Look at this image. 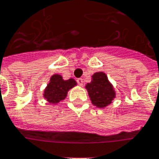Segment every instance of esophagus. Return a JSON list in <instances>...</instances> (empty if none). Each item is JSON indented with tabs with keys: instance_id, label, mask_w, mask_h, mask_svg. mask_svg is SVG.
<instances>
[{
	"instance_id": "obj_1",
	"label": "esophagus",
	"mask_w": 159,
	"mask_h": 159,
	"mask_svg": "<svg viewBox=\"0 0 159 159\" xmlns=\"http://www.w3.org/2000/svg\"><path fill=\"white\" fill-rule=\"evenodd\" d=\"M77 82H78V84L81 87V86H83V82H84V81H83L82 79L80 78V79H78V80H77Z\"/></svg>"
}]
</instances>
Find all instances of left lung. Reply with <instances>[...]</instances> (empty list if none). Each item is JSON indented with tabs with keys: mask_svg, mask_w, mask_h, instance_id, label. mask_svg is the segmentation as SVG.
<instances>
[{
	"mask_svg": "<svg viewBox=\"0 0 159 159\" xmlns=\"http://www.w3.org/2000/svg\"><path fill=\"white\" fill-rule=\"evenodd\" d=\"M86 89L92 103L98 108H105L110 105L116 97L112 84L102 71L95 72L92 75V80L86 85Z\"/></svg>",
	"mask_w": 159,
	"mask_h": 159,
	"instance_id": "8db88e82",
	"label": "left lung"
}]
</instances>
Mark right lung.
Returning <instances> with one entry per match:
<instances>
[{
    "instance_id": "right-lung-1",
    "label": "right lung",
    "mask_w": 159,
    "mask_h": 159,
    "mask_svg": "<svg viewBox=\"0 0 159 159\" xmlns=\"http://www.w3.org/2000/svg\"><path fill=\"white\" fill-rule=\"evenodd\" d=\"M77 85L73 79L64 80L59 74H54L49 80V83L44 89L43 96L51 104H57L65 99L68 91Z\"/></svg>"
}]
</instances>
